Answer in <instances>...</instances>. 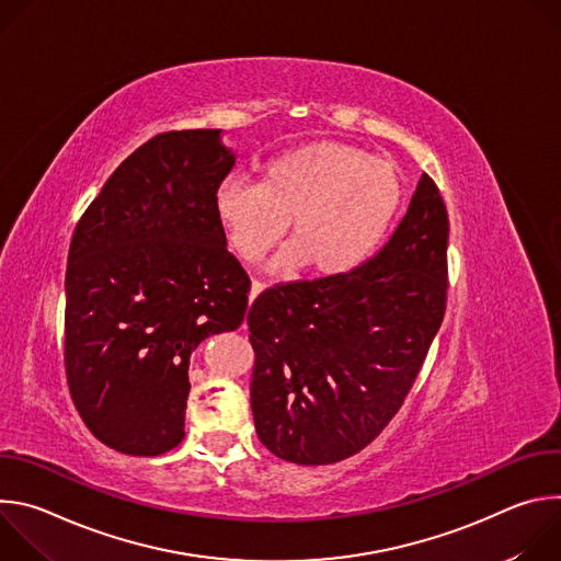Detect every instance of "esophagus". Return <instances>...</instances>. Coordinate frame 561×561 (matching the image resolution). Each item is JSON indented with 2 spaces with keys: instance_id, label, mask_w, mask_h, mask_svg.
<instances>
[{
  "instance_id": "obj_1",
  "label": "esophagus",
  "mask_w": 561,
  "mask_h": 561,
  "mask_svg": "<svg viewBox=\"0 0 561 561\" xmlns=\"http://www.w3.org/2000/svg\"><path fill=\"white\" fill-rule=\"evenodd\" d=\"M264 288H266V284H264V282L253 279V284H251V293H249V301H253V299H255Z\"/></svg>"
}]
</instances>
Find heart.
<instances>
[{"label":"heart","mask_w":561,"mask_h":561,"mask_svg":"<svg viewBox=\"0 0 561 561\" xmlns=\"http://www.w3.org/2000/svg\"><path fill=\"white\" fill-rule=\"evenodd\" d=\"M399 199L402 178L390 159L342 141H310L266 162L260 184L226 178L213 208L239 260L257 262L279 242L288 221L293 244L273 268L306 262L312 275L333 277L373 251Z\"/></svg>","instance_id":"1"}]
</instances>
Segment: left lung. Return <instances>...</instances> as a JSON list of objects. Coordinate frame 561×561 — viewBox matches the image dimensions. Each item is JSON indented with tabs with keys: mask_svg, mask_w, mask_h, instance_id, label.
<instances>
[{
	"mask_svg": "<svg viewBox=\"0 0 561 561\" xmlns=\"http://www.w3.org/2000/svg\"><path fill=\"white\" fill-rule=\"evenodd\" d=\"M448 213L424 173L388 242L351 273L266 288L249 310L251 409L279 459L366 448L402 409L442 327Z\"/></svg>",
	"mask_w": 561,
	"mask_h": 561,
	"instance_id": "left-lung-1",
	"label": "left lung"
}]
</instances>
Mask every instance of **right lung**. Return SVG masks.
Segmentation results:
<instances>
[{
    "label": "right lung",
    "instance_id": "right-lung-1",
    "mask_svg": "<svg viewBox=\"0 0 561 561\" xmlns=\"http://www.w3.org/2000/svg\"><path fill=\"white\" fill-rule=\"evenodd\" d=\"M219 135L171 130L141 144L70 239L66 381L89 431L124 455L184 439L193 351L244 322L251 279L213 208L234 167Z\"/></svg>",
    "mask_w": 561,
    "mask_h": 561
}]
</instances>
